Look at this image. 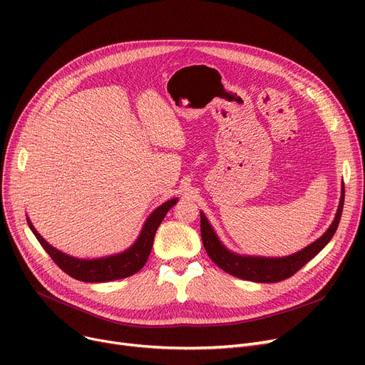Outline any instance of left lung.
<instances>
[{"label":"left lung","instance_id":"left-lung-1","mask_svg":"<svg viewBox=\"0 0 365 365\" xmlns=\"http://www.w3.org/2000/svg\"><path fill=\"white\" fill-rule=\"evenodd\" d=\"M344 201V189H341V197L339 202V208L336 217L330 227L327 229L321 238L315 242L304 247L303 250L287 256V257H255V256H240L227 248L219 241L217 235L215 234L212 225L208 223L204 213L201 212V238L207 255L210 256L222 271L231 274L237 278L255 281V282H279L293 277L299 269L314 259L322 248L329 244L333 238L336 229L339 226L341 210Z\"/></svg>","mask_w":365,"mask_h":365}]
</instances>
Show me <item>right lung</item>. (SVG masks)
<instances>
[{
    "mask_svg": "<svg viewBox=\"0 0 365 365\" xmlns=\"http://www.w3.org/2000/svg\"><path fill=\"white\" fill-rule=\"evenodd\" d=\"M176 202L178 198H173L160 205L157 210H153L152 215H149V217L146 219L139 238L130 248H127L125 252L102 259H76L59 252L36 232V229L32 226L28 217L26 220L36 240L40 241V244L53 259V262L59 266L65 274L84 282H106L127 278L142 269L150 255L153 237H155L158 226L161 225L168 210Z\"/></svg>",
    "mask_w": 365,
    "mask_h": 365,
    "instance_id": "obj_1",
    "label": "right lung"
}]
</instances>
